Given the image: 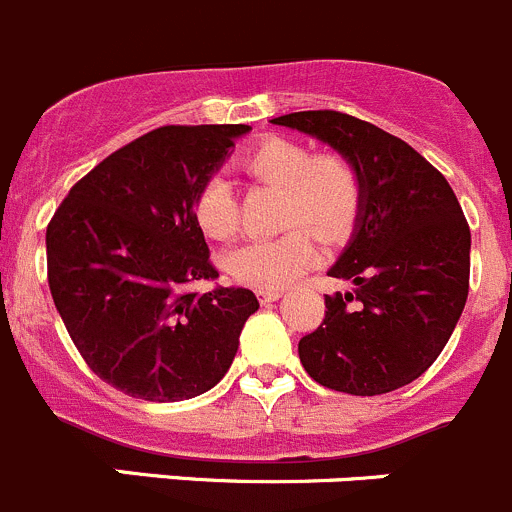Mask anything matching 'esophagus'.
<instances>
[{"label": "esophagus", "instance_id": "esophagus-1", "mask_svg": "<svg viewBox=\"0 0 512 512\" xmlns=\"http://www.w3.org/2000/svg\"><path fill=\"white\" fill-rule=\"evenodd\" d=\"M256 299H259L261 304H271V301H279V299H281V291L259 289V291H256Z\"/></svg>", "mask_w": 512, "mask_h": 512}]
</instances>
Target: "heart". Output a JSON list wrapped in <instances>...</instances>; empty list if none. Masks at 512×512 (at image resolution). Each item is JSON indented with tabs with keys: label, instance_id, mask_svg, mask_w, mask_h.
<instances>
[{
	"label": "heart",
	"instance_id": "obj_1",
	"mask_svg": "<svg viewBox=\"0 0 512 512\" xmlns=\"http://www.w3.org/2000/svg\"><path fill=\"white\" fill-rule=\"evenodd\" d=\"M241 168L284 193L281 226L314 227L324 241H339L352 231L362 183L357 168L342 155H314L296 140L266 138L241 155ZM193 218L208 238H231L238 231V198L231 180L208 178L193 198ZM313 232L294 228L276 238H253L228 256V271L253 289H286L319 261Z\"/></svg>",
	"mask_w": 512,
	"mask_h": 512
}]
</instances>
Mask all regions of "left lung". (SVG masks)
Segmentation results:
<instances>
[{"label": "left lung", "instance_id": "8db88e82", "mask_svg": "<svg viewBox=\"0 0 512 512\" xmlns=\"http://www.w3.org/2000/svg\"><path fill=\"white\" fill-rule=\"evenodd\" d=\"M357 168L362 203L334 279L352 294L324 296L326 314L299 342L309 377L374 397L415 382L455 332L470 286V228L450 183L405 140L337 110L281 115Z\"/></svg>", "mask_w": 512, "mask_h": 512}]
</instances>
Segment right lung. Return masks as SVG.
Returning <instances> with one entry per match:
<instances>
[{
	"instance_id": "right-lung-1",
	"label": "right lung",
	"mask_w": 512,
	"mask_h": 512,
	"mask_svg": "<svg viewBox=\"0 0 512 512\" xmlns=\"http://www.w3.org/2000/svg\"><path fill=\"white\" fill-rule=\"evenodd\" d=\"M248 125H165L77 180L47 226V279L87 367L130 397L180 402L208 392L238 352L253 291L218 279L193 218L198 188Z\"/></svg>"
}]
</instances>
